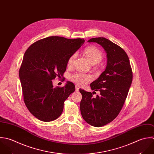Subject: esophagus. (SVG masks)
I'll list each match as a JSON object with an SVG mask.
<instances>
[{"instance_id":"esophagus-1","label":"esophagus","mask_w":154,"mask_h":154,"mask_svg":"<svg viewBox=\"0 0 154 154\" xmlns=\"http://www.w3.org/2000/svg\"><path fill=\"white\" fill-rule=\"evenodd\" d=\"M79 87H78V85H76V86H75V91H76V92H78V91H79Z\"/></svg>"}]
</instances>
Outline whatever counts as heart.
<instances>
[{"label": "heart", "mask_w": 154, "mask_h": 154, "mask_svg": "<svg viewBox=\"0 0 154 154\" xmlns=\"http://www.w3.org/2000/svg\"><path fill=\"white\" fill-rule=\"evenodd\" d=\"M84 54L89 61L93 64H97L102 60L103 54L102 52L99 48L95 47H90L86 48L84 50ZM76 53H74L70 55L67 61L68 66H71L73 64V62L76 58ZM69 79L71 81L79 86H84L93 80V76L90 74L76 73L72 75Z\"/></svg>", "instance_id": "obj_1"}]
</instances>
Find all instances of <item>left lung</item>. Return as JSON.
Instances as JSON below:
<instances>
[{
  "label": "left lung",
  "mask_w": 154,
  "mask_h": 154,
  "mask_svg": "<svg viewBox=\"0 0 154 154\" xmlns=\"http://www.w3.org/2000/svg\"><path fill=\"white\" fill-rule=\"evenodd\" d=\"M88 42L100 45L107 54V66L97 79L90 84L92 90L100 96L93 97L91 92L79 90L83 119L90 125L100 127L112 122L119 113L126 100L133 80L128 57L118 45L105 38H94Z\"/></svg>",
  "instance_id": "8db88e82"
}]
</instances>
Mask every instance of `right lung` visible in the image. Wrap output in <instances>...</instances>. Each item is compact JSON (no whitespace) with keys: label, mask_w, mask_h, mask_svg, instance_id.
I'll use <instances>...</instances> for the list:
<instances>
[{"label":"right lung","mask_w":154,"mask_h":154,"mask_svg":"<svg viewBox=\"0 0 154 154\" xmlns=\"http://www.w3.org/2000/svg\"><path fill=\"white\" fill-rule=\"evenodd\" d=\"M84 42L50 36L33 43L25 52L19 77L25 104L38 119L50 122L62 113L64 102L75 87L67 81L63 87L53 88L52 80L63 76L69 58Z\"/></svg>","instance_id":"obj_1"}]
</instances>
